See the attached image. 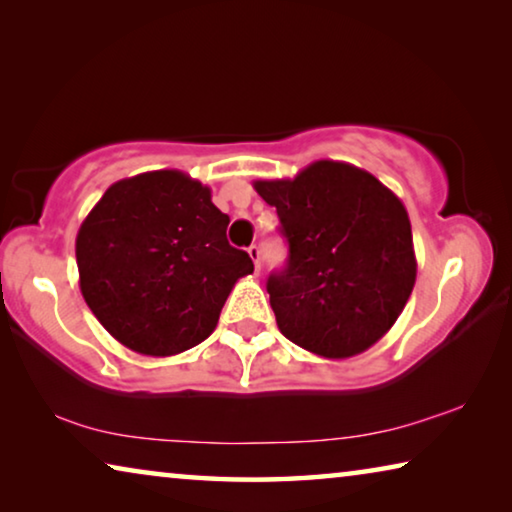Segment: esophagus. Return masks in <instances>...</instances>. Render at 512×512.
<instances>
[{
  "label": "esophagus",
  "instance_id": "34e87169",
  "mask_svg": "<svg viewBox=\"0 0 512 512\" xmlns=\"http://www.w3.org/2000/svg\"><path fill=\"white\" fill-rule=\"evenodd\" d=\"M248 255L255 262V271H259V246H250L248 248Z\"/></svg>",
  "mask_w": 512,
  "mask_h": 512
}]
</instances>
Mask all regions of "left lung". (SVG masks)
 <instances>
[{
    "label": "left lung",
    "instance_id": "8db88e82",
    "mask_svg": "<svg viewBox=\"0 0 512 512\" xmlns=\"http://www.w3.org/2000/svg\"><path fill=\"white\" fill-rule=\"evenodd\" d=\"M280 216L287 266L266 282L282 335L328 360L367 351L417 280L403 202L367 170L321 159L294 180H257Z\"/></svg>",
    "mask_w": 512,
    "mask_h": 512
}]
</instances>
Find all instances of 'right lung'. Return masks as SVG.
Here are the masks:
<instances>
[{"label":"right lung","mask_w":512,"mask_h":512,"mask_svg":"<svg viewBox=\"0 0 512 512\" xmlns=\"http://www.w3.org/2000/svg\"><path fill=\"white\" fill-rule=\"evenodd\" d=\"M227 223L209 186L182 170L111 184L77 232L81 296L132 351H189L212 335L232 287L255 269L227 243Z\"/></svg>","instance_id":"obj_1"}]
</instances>
